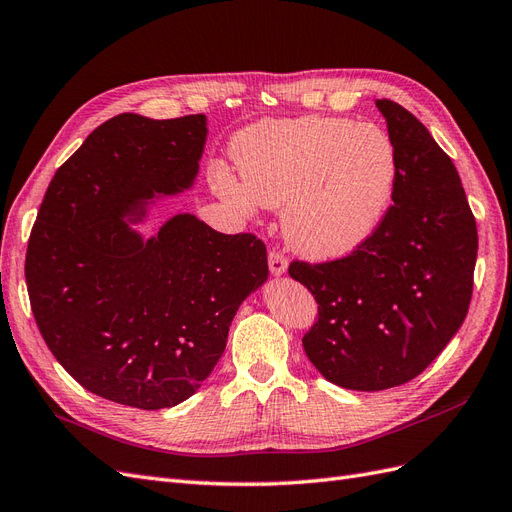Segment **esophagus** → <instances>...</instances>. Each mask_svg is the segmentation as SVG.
<instances>
[{
  "label": "esophagus",
  "instance_id": "esophagus-1",
  "mask_svg": "<svg viewBox=\"0 0 512 512\" xmlns=\"http://www.w3.org/2000/svg\"><path fill=\"white\" fill-rule=\"evenodd\" d=\"M269 269H271V273L275 275V277H280V275H284L286 273V269H288V260H286V256L284 254H280V252H269Z\"/></svg>",
  "mask_w": 512,
  "mask_h": 512
}]
</instances>
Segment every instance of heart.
Segmentation results:
<instances>
[{
  "label": "heart",
  "instance_id": "b5f03b06",
  "mask_svg": "<svg viewBox=\"0 0 512 512\" xmlns=\"http://www.w3.org/2000/svg\"><path fill=\"white\" fill-rule=\"evenodd\" d=\"M241 181L226 166L213 188L237 209H280L294 252L331 260L354 252L389 211L399 160L376 123L299 117L260 121L230 145Z\"/></svg>",
  "mask_w": 512,
  "mask_h": 512
}]
</instances>
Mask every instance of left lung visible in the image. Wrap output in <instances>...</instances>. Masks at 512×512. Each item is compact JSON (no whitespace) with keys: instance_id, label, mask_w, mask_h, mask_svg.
Wrapping results in <instances>:
<instances>
[{"instance_id":"left-lung-1","label":"left lung","mask_w":512,"mask_h":512,"mask_svg":"<svg viewBox=\"0 0 512 512\" xmlns=\"http://www.w3.org/2000/svg\"><path fill=\"white\" fill-rule=\"evenodd\" d=\"M376 106L399 160L393 205L352 254L288 267L318 303L307 359L352 391L406 384L446 348L468 314L478 250L453 160L404 106Z\"/></svg>"}]
</instances>
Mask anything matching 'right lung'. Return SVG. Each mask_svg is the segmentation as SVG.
I'll return each instance as SVG.
<instances>
[{
	"label": "right lung",
	"instance_id": "obj_1",
	"mask_svg": "<svg viewBox=\"0 0 512 512\" xmlns=\"http://www.w3.org/2000/svg\"><path fill=\"white\" fill-rule=\"evenodd\" d=\"M205 141V115L104 121L57 168L29 235L25 280L46 346L115 404L192 397L239 305L267 282V247L250 232L222 235L192 213L151 239L130 228L149 198L192 188Z\"/></svg>",
	"mask_w": 512,
	"mask_h": 512
}]
</instances>
